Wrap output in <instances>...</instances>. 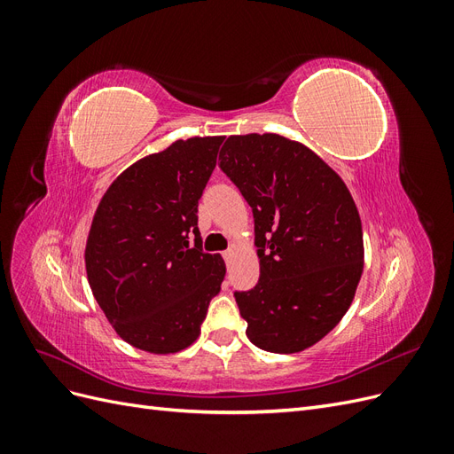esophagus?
<instances>
[{
    "label": "esophagus",
    "mask_w": 454,
    "mask_h": 454,
    "mask_svg": "<svg viewBox=\"0 0 454 454\" xmlns=\"http://www.w3.org/2000/svg\"><path fill=\"white\" fill-rule=\"evenodd\" d=\"M232 257H235V250H232V248L227 250V252H223V259L227 261V263H229V261H231Z\"/></svg>",
    "instance_id": "esophagus-1"
}]
</instances>
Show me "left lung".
<instances>
[{
	"mask_svg": "<svg viewBox=\"0 0 454 454\" xmlns=\"http://www.w3.org/2000/svg\"><path fill=\"white\" fill-rule=\"evenodd\" d=\"M219 160L254 212L259 280L235 294L246 335L267 352L307 350L347 314L364 272L350 191L314 151L280 134L229 136Z\"/></svg>",
	"mask_w": 454,
	"mask_h": 454,
	"instance_id": "left-lung-1",
	"label": "left lung"
}]
</instances>
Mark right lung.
Segmentation results:
<instances>
[{
  "instance_id": "right-lung-1",
  "label": "right lung",
  "mask_w": 454,
  "mask_h": 454,
  "mask_svg": "<svg viewBox=\"0 0 454 454\" xmlns=\"http://www.w3.org/2000/svg\"><path fill=\"white\" fill-rule=\"evenodd\" d=\"M223 138L176 140L136 160L94 212L87 278L117 335L136 348L174 354L193 345L222 290L225 261L202 252L197 214Z\"/></svg>"
}]
</instances>
